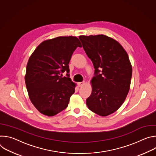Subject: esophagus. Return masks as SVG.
I'll return each instance as SVG.
<instances>
[{"label":"esophagus","mask_w":156,"mask_h":156,"mask_svg":"<svg viewBox=\"0 0 156 156\" xmlns=\"http://www.w3.org/2000/svg\"><path fill=\"white\" fill-rule=\"evenodd\" d=\"M84 83V81H83V82H79V83H78V86H81Z\"/></svg>","instance_id":"34e87169"}]
</instances>
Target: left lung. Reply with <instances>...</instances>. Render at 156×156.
Instances as JSON below:
<instances>
[{"instance_id":"8db88e82","label":"left lung","mask_w":156,"mask_h":156,"mask_svg":"<svg viewBox=\"0 0 156 156\" xmlns=\"http://www.w3.org/2000/svg\"><path fill=\"white\" fill-rule=\"evenodd\" d=\"M79 39L95 69L86 105L95 114L107 116L119 108L128 93L132 76L128 55L117 41L105 35Z\"/></svg>"}]
</instances>
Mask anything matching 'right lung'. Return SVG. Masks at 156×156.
Instances as JSON below:
<instances>
[{
	"label": "right lung",
	"instance_id": "1",
	"mask_svg": "<svg viewBox=\"0 0 156 156\" xmlns=\"http://www.w3.org/2000/svg\"><path fill=\"white\" fill-rule=\"evenodd\" d=\"M78 47L81 44L76 37H57L41 42L30 57L25 83L31 102L41 114L54 116L67 107L75 91L69 64ZM65 71L67 76L62 77Z\"/></svg>",
	"mask_w": 156,
	"mask_h": 156
}]
</instances>
